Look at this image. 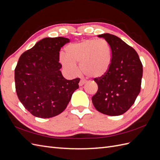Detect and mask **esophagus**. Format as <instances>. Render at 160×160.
I'll use <instances>...</instances> for the list:
<instances>
[{"instance_id":"esophagus-1","label":"esophagus","mask_w":160,"mask_h":160,"mask_svg":"<svg viewBox=\"0 0 160 160\" xmlns=\"http://www.w3.org/2000/svg\"><path fill=\"white\" fill-rule=\"evenodd\" d=\"M86 82H87V81L84 80H82V79L80 80V82H79V86H80V87H82V86H83L86 83Z\"/></svg>"}]
</instances>
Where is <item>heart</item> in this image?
Instances as JSON below:
<instances>
[{
    "label": "heart",
    "instance_id": "heart-1",
    "mask_svg": "<svg viewBox=\"0 0 160 160\" xmlns=\"http://www.w3.org/2000/svg\"><path fill=\"white\" fill-rule=\"evenodd\" d=\"M66 53L61 52L59 61L69 74L81 71L93 78H101L109 71L112 63V51L109 43L103 39H87L69 44Z\"/></svg>",
    "mask_w": 160,
    "mask_h": 160
}]
</instances>
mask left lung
Here are the masks:
<instances>
[{"mask_svg":"<svg viewBox=\"0 0 160 160\" xmlns=\"http://www.w3.org/2000/svg\"><path fill=\"white\" fill-rule=\"evenodd\" d=\"M112 50L108 73L94 79L98 91L92 97L95 109L108 116H120L130 108L141 91L142 65L137 52L118 36L100 34Z\"/></svg>","mask_w":160,"mask_h":160,"instance_id":"obj_1","label":"left lung"}]
</instances>
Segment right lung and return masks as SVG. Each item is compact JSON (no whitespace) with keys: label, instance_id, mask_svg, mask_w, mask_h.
Wrapping results in <instances>:
<instances>
[{"label":"right lung","instance_id":"add662e5","mask_svg":"<svg viewBox=\"0 0 160 160\" xmlns=\"http://www.w3.org/2000/svg\"><path fill=\"white\" fill-rule=\"evenodd\" d=\"M69 39L45 38L20 56L15 69V89L20 102L32 115L49 118L62 113L80 78L68 80L60 69L59 51Z\"/></svg>","mask_w":160,"mask_h":160}]
</instances>
